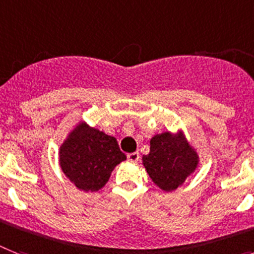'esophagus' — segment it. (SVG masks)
<instances>
[{
	"label": "esophagus",
	"instance_id": "34e87169",
	"mask_svg": "<svg viewBox=\"0 0 254 254\" xmlns=\"http://www.w3.org/2000/svg\"><path fill=\"white\" fill-rule=\"evenodd\" d=\"M127 158L129 162H133V163L138 162V160H139V152H137V151L130 152V154H127Z\"/></svg>",
	"mask_w": 254,
	"mask_h": 254
}]
</instances>
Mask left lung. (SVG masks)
Here are the masks:
<instances>
[{"instance_id":"left-lung-1","label":"left lung","mask_w":254,"mask_h":254,"mask_svg":"<svg viewBox=\"0 0 254 254\" xmlns=\"http://www.w3.org/2000/svg\"><path fill=\"white\" fill-rule=\"evenodd\" d=\"M148 176L163 190H175L198 164V156L179 134H158L150 141V154L143 156Z\"/></svg>"}]
</instances>
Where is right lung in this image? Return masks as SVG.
Masks as SVG:
<instances>
[{
  "mask_svg": "<svg viewBox=\"0 0 254 254\" xmlns=\"http://www.w3.org/2000/svg\"><path fill=\"white\" fill-rule=\"evenodd\" d=\"M127 159L116 138L78 125L60 150V164L64 174L82 190L96 191L109 180L113 168Z\"/></svg>",
  "mask_w": 254,
  "mask_h": 254,
  "instance_id": "1",
  "label": "right lung"
}]
</instances>
